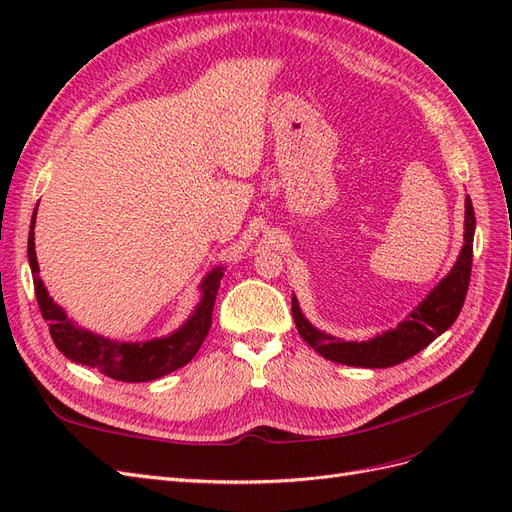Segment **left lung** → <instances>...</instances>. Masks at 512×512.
Listing matches in <instances>:
<instances>
[{
    "mask_svg": "<svg viewBox=\"0 0 512 512\" xmlns=\"http://www.w3.org/2000/svg\"><path fill=\"white\" fill-rule=\"evenodd\" d=\"M474 207L466 196V220H463V247L453 269L442 277L440 284L418 303L412 312L401 320L395 329L384 331L367 342H344L335 335L316 329L309 322L297 297L292 294V318L299 335L320 356L350 367L382 369L408 361L410 356L427 348L433 339L440 337L457 320L463 301H466L470 273H472V243H474Z\"/></svg>",
    "mask_w": 512,
    "mask_h": 512,
    "instance_id": "obj_1",
    "label": "left lung"
}]
</instances>
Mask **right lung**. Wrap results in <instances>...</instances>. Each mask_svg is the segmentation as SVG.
<instances>
[{"mask_svg":"<svg viewBox=\"0 0 512 512\" xmlns=\"http://www.w3.org/2000/svg\"><path fill=\"white\" fill-rule=\"evenodd\" d=\"M36 211L32 215V226H29L27 239V258L34 275V290L40 305L42 318L49 320V331L57 350L70 359L72 363L87 365L98 369L100 374L121 380V382H151L158 380L170 371L188 365L198 348L203 346L205 337L211 329V314L215 294H218L220 280L224 277V267H213L200 282V301L194 307L190 318L185 320L177 331L164 337L147 339V342H115L111 337L98 335L79 327L64 307H59L40 280V267L36 258L34 243V226Z\"/></svg>","mask_w":512,"mask_h":512,"instance_id":"obj_1","label":"right lung"}]
</instances>
